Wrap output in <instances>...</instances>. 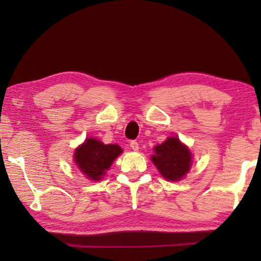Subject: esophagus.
I'll use <instances>...</instances> for the list:
<instances>
[{"label":"esophagus","instance_id":"esophagus-1","mask_svg":"<svg viewBox=\"0 0 261 261\" xmlns=\"http://www.w3.org/2000/svg\"><path fill=\"white\" fill-rule=\"evenodd\" d=\"M130 147H131V149H134V151H138L139 145L136 140H132V141H130Z\"/></svg>","mask_w":261,"mask_h":261}]
</instances>
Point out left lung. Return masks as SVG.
Masks as SVG:
<instances>
[{"mask_svg":"<svg viewBox=\"0 0 261 261\" xmlns=\"http://www.w3.org/2000/svg\"><path fill=\"white\" fill-rule=\"evenodd\" d=\"M152 161L167 180H180L189 173L192 165V154L177 137H169L154 147Z\"/></svg>","mask_w":261,"mask_h":261,"instance_id":"obj_1","label":"left lung"}]
</instances>
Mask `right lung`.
Segmentation results:
<instances>
[{"label": "right lung", "instance_id": "add662e5", "mask_svg": "<svg viewBox=\"0 0 261 261\" xmlns=\"http://www.w3.org/2000/svg\"><path fill=\"white\" fill-rule=\"evenodd\" d=\"M116 144L105 145L95 138H87L74 149L73 159L79 170L91 180H101L115 159L122 153Z\"/></svg>", "mask_w": 261, "mask_h": 261}]
</instances>
